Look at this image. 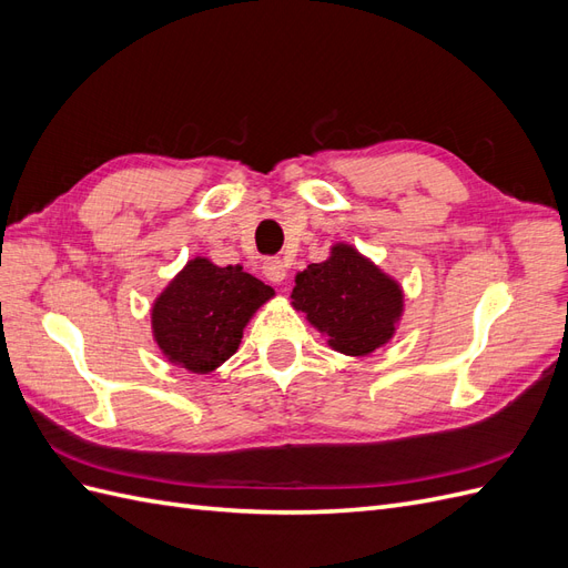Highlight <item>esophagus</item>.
Returning a JSON list of instances; mask_svg holds the SVG:
<instances>
[{"label":"esophagus","mask_w":568,"mask_h":568,"mask_svg":"<svg viewBox=\"0 0 568 568\" xmlns=\"http://www.w3.org/2000/svg\"><path fill=\"white\" fill-rule=\"evenodd\" d=\"M263 274L272 284H282L286 280V265L282 261H277V257H274V261H267L263 265Z\"/></svg>","instance_id":"obj_1"}]
</instances>
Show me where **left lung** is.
Returning <instances> with one entry per match:
<instances>
[{"label": "left lung", "mask_w": 568, "mask_h": 568, "mask_svg": "<svg viewBox=\"0 0 568 568\" xmlns=\"http://www.w3.org/2000/svg\"><path fill=\"white\" fill-rule=\"evenodd\" d=\"M291 305L326 336L329 348L365 357L398 332L405 291L353 244L336 242L326 261L296 274Z\"/></svg>", "instance_id": "8db88e82"}]
</instances>
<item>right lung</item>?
<instances>
[{"label": "right lung", "instance_id": "add662e5", "mask_svg": "<svg viewBox=\"0 0 568 568\" xmlns=\"http://www.w3.org/2000/svg\"><path fill=\"white\" fill-rule=\"evenodd\" d=\"M274 288L244 272L196 255L151 303V334L168 363L209 374L236 353L246 324Z\"/></svg>", "mask_w": 568, "mask_h": 568}]
</instances>
